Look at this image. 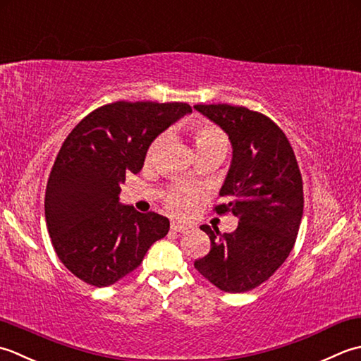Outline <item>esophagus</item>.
Instances as JSON below:
<instances>
[{
  "label": "esophagus",
  "instance_id": "34e87169",
  "mask_svg": "<svg viewBox=\"0 0 361 361\" xmlns=\"http://www.w3.org/2000/svg\"><path fill=\"white\" fill-rule=\"evenodd\" d=\"M190 229H191V227H190V226H185V224H180V223H176V221H173V223H171V231H173V232H179V233H187V232H190Z\"/></svg>",
  "mask_w": 361,
  "mask_h": 361
}]
</instances>
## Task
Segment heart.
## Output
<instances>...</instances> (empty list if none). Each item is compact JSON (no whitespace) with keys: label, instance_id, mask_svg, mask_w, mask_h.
Segmentation results:
<instances>
[{"label":"heart","instance_id":"b5f03b06","mask_svg":"<svg viewBox=\"0 0 361 361\" xmlns=\"http://www.w3.org/2000/svg\"><path fill=\"white\" fill-rule=\"evenodd\" d=\"M196 152H224L227 151V137L224 132L209 123H197L193 128ZM164 137H159L151 146V152L161 143ZM197 202L196 190L190 187H173L165 193L166 209L178 216H187L195 210Z\"/></svg>","mask_w":361,"mask_h":361}]
</instances>
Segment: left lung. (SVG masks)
Masks as SVG:
<instances>
[{"mask_svg":"<svg viewBox=\"0 0 361 361\" xmlns=\"http://www.w3.org/2000/svg\"><path fill=\"white\" fill-rule=\"evenodd\" d=\"M229 135L232 161L219 196L240 219L232 233L204 224L210 252L195 268L226 293H245L273 276L290 255L304 210L302 178L288 138L263 114L229 104H196Z\"/></svg>","mask_w":361,"mask_h":361,"instance_id":"obj_1","label":"left lung"}]
</instances>
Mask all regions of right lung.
Here are the masks:
<instances>
[{
  "mask_svg": "<svg viewBox=\"0 0 361 361\" xmlns=\"http://www.w3.org/2000/svg\"><path fill=\"white\" fill-rule=\"evenodd\" d=\"M187 114L185 102L116 101L65 138L48 179L45 218L57 257L80 281L99 288L118 282L170 231L159 213L123 205L120 183L142 170L151 143Z\"/></svg>",
  "mask_w": 361,
  "mask_h": 361,
  "instance_id": "obj_1",
  "label": "right lung"
}]
</instances>
